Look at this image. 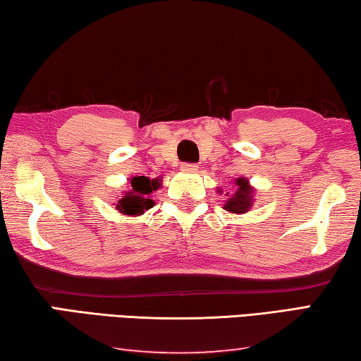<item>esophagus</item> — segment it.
Instances as JSON below:
<instances>
[{"label":"esophagus","mask_w":361,"mask_h":361,"mask_svg":"<svg viewBox=\"0 0 361 361\" xmlns=\"http://www.w3.org/2000/svg\"><path fill=\"white\" fill-rule=\"evenodd\" d=\"M198 169L197 164H192V163H184L182 164V171H187V173H195Z\"/></svg>","instance_id":"obj_1"}]
</instances>
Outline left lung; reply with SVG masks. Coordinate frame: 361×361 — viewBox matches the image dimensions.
<instances>
[{"label": "left lung", "mask_w": 361, "mask_h": 361, "mask_svg": "<svg viewBox=\"0 0 361 361\" xmlns=\"http://www.w3.org/2000/svg\"><path fill=\"white\" fill-rule=\"evenodd\" d=\"M235 185H237V190L232 193V195L226 193L229 198L226 200L224 209L229 213L243 214L253 207V188L250 184H248L245 177H237Z\"/></svg>", "instance_id": "obj_1"}]
</instances>
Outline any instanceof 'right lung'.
Wrapping results in <instances>:
<instances>
[{
    "label": "right lung",
    "mask_w": 361,
    "mask_h": 361,
    "mask_svg": "<svg viewBox=\"0 0 361 361\" xmlns=\"http://www.w3.org/2000/svg\"><path fill=\"white\" fill-rule=\"evenodd\" d=\"M158 179H149L145 176L132 177L129 182V190L123 193V198L116 204V209L123 214L140 216L154 204L152 193L159 188Z\"/></svg>",
    "instance_id": "right-lung-1"
}]
</instances>
